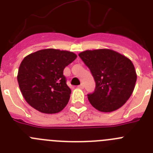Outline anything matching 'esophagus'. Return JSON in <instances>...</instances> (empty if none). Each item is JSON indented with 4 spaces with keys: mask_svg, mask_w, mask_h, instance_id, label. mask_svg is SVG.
Listing matches in <instances>:
<instances>
[{
    "mask_svg": "<svg viewBox=\"0 0 153 153\" xmlns=\"http://www.w3.org/2000/svg\"><path fill=\"white\" fill-rule=\"evenodd\" d=\"M78 87H79V88H80V89H83V88H84V85H83V83H81L80 85H79V86H78Z\"/></svg>",
    "mask_w": 153,
    "mask_h": 153,
    "instance_id": "1",
    "label": "esophagus"
}]
</instances>
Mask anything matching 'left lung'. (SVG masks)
<instances>
[{"mask_svg": "<svg viewBox=\"0 0 153 153\" xmlns=\"http://www.w3.org/2000/svg\"><path fill=\"white\" fill-rule=\"evenodd\" d=\"M79 56L95 80V90L87 94L92 106L105 113L123 106L132 95L137 78L132 61L109 49L86 51Z\"/></svg>", "mask_w": 153, "mask_h": 153, "instance_id": "8db88e82", "label": "left lung"}]
</instances>
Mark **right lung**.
Instances as JSON below:
<instances>
[{"label":"right lung","instance_id":"right-lung-1","mask_svg":"<svg viewBox=\"0 0 153 153\" xmlns=\"http://www.w3.org/2000/svg\"><path fill=\"white\" fill-rule=\"evenodd\" d=\"M76 58L70 51L44 49L30 53L21 62L17 74L25 100L36 110L59 113L67 106L71 90L63 70Z\"/></svg>","mask_w":153,"mask_h":153}]
</instances>
